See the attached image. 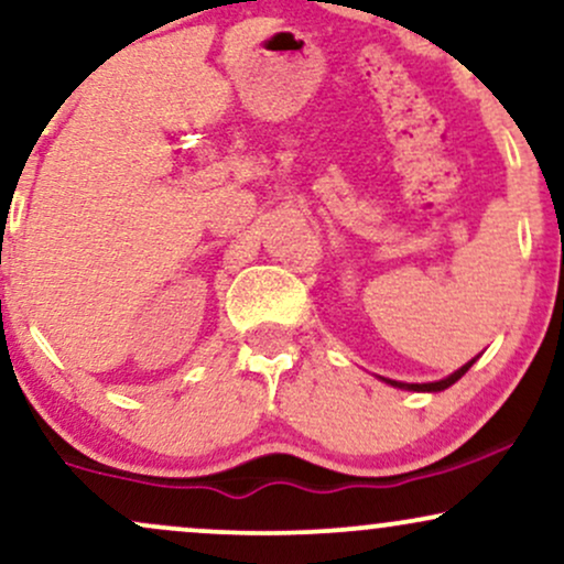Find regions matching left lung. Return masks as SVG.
Listing matches in <instances>:
<instances>
[{"mask_svg":"<svg viewBox=\"0 0 564 564\" xmlns=\"http://www.w3.org/2000/svg\"><path fill=\"white\" fill-rule=\"evenodd\" d=\"M471 364H475V360H469L467 366H462V368H458V371H453L451 377H445V379H440V381H426V384H403V381H392V379H384V381H387V384H392V387H400V390H413V392H443V390H448L451 384H456V381L462 379L464 373L469 371Z\"/></svg>","mask_w":564,"mask_h":564,"instance_id":"8db88e82","label":"left lung"}]
</instances>
